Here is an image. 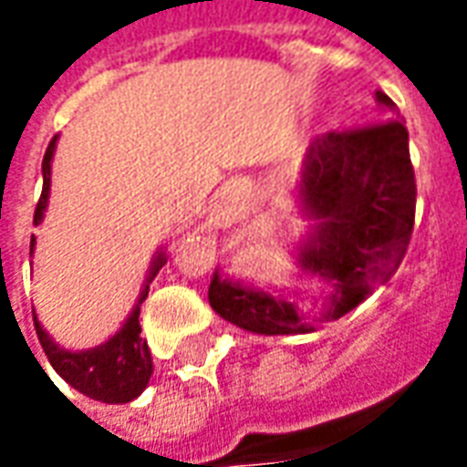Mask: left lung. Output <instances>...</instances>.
Here are the masks:
<instances>
[{
	"label": "left lung",
	"mask_w": 467,
	"mask_h": 467,
	"mask_svg": "<svg viewBox=\"0 0 467 467\" xmlns=\"http://www.w3.org/2000/svg\"><path fill=\"white\" fill-rule=\"evenodd\" d=\"M378 105L395 112L388 95ZM297 202L313 227L297 247L305 275L327 285L320 317H307L300 303L220 273L210 283V305L227 323L257 335H305L337 320L400 267L415 223V172L408 130L400 119L350 132L315 137L297 182Z\"/></svg>",
	"instance_id": "8db88e82"
}]
</instances>
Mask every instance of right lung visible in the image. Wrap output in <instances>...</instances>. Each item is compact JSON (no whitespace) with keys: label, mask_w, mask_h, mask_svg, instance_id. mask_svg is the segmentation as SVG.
<instances>
[{"label":"right lung","mask_w":467,"mask_h":467,"mask_svg":"<svg viewBox=\"0 0 467 467\" xmlns=\"http://www.w3.org/2000/svg\"><path fill=\"white\" fill-rule=\"evenodd\" d=\"M55 147L57 134L47 147L45 160H42V180L45 182H42V197H39L35 210V224H42L47 202H49ZM32 253H35V237H32V244H29V254ZM164 263H167V257L160 250L154 254L147 283H144L132 313L127 315L122 327L107 343L97 345V348H89V350H65V348H59L35 315L36 337L45 348L47 360L52 362L57 375L65 382H69L75 390L99 402H130L147 388V382L152 378V358H150L147 340H142V335H140L142 333V327H140V305L144 303V297L150 293V283L154 280V275L162 270Z\"/></svg>","instance_id":"1"}]
</instances>
